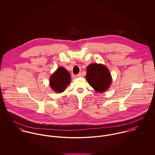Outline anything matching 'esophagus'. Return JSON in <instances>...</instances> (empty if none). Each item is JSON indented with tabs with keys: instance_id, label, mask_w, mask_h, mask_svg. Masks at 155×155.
<instances>
[{
	"instance_id": "1",
	"label": "esophagus",
	"mask_w": 155,
	"mask_h": 155,
	"mask_svg": "<svg viewBox=\"0 0 155 155\" xmlns=\"http://www.w3.org/2000/svg\"><path fill=\"white\" fill-rule=\"evenodd\" d=\"M82 75L81 73H79V74H78L76 75V77H77V78H81V77H82Z\"/></svg>"
}]
</instances>
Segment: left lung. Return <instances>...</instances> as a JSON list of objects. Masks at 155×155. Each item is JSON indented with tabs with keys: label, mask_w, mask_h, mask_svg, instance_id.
<instances>
[{
	"label": "left lung",
	"mask_w": 155,
	"mask_h": 155,
	"mask_svg": "<svg viewBox=\"0 0 155 155\" xmlns=\"http://www.w3.org/2000/svg\"><path fill=\"white\" fill-rule=\"evenodd\" d=\"M87 70L85 78L89 84L97 92H103L109 88L111 78L106 67L103 64H91Z\"/></svg>",
	"instance_id": "8db88e82"
}]
</instances>
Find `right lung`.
<instances>
[{"label":"right lung","mask_w":155,"mask_h":155,"mask_svg":"<svg viewBox=\"0 0 155 155\" xmlns=\"http://www.w3.org/2000/svg\"><path fill=\"white\" fill-rule=\"evenodd\" d=\"M70 74L66 68L59 67L50 78L51 87L55 92H62L70 84Z\"/></svg>","instance_id":"1"}]
</instances>
